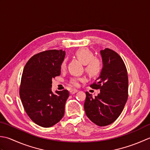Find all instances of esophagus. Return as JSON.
<instances>
[{"instance_id": "34e87169", "label": "esophagus", "mask_w": 150, "mask_h": 150, "mask_svg": "<svg viewBox=\"0 0 150 150\" xmlns=\"http://www.w3.org/2000/svg\"><path fill=\"white\" fill-rule=\"evenodd\" d=\"M78 90H76V89H71V91H70V93L71 94H74V93H77L78 92Z\"/></svg>"}]
</instances>
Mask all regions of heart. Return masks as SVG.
I'll return each instance as SVG.
<instances>
[{
	"instance_id": "obj_1",
	"label": "heart",
	"mask_w": 150,
	"mask_h": 150,
	"mask_svg": "<svg viewBox=\"0 0 150 150\" xmlns=\"http://www.w3.org/2000/svg\"><path fill=\"white\" fill-rule=\"evenodd\" d=\"M76 57L85 65V71L91 77H96L98 76L103 69L102 61L98 58L94 57V55L92 51L86 48H82L76 50L74 53ZM65 67V62L61 64V69H64ZM83 81L82 78H72L70 80V83L74 87L79 85V81Z\"/></svg>"
}]
</instances>
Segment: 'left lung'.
<instances>
[{"instance_id":"left-lung-1","label":"left lung","mask_w":150,"mask_h":150,"mask_svg":"<svg viewBox=\"0 0 150 150\" xmlns=\"http://www.w3.org/2000/svg\"><path fill=\"white\" fill-rule=\"evenodd\" d=\"M103 69L99 78L90 85L100 89L97 96L86 92L84 109L87 117L99 126L114 122L120 115L128 98V76L121 57L112 50L100 51Z\"/></svg>"}]
</instances>
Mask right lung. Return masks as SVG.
<instances>
[{
	"label": "right lung",
	"mask_w": 150,
	"mask_h": 150,
	"mask_svg": "<svg viewBox=\"0 0 150 150\" xmlns=\"http://www.w3.org/2000/svg\"><path fill=\"white\" fill-rule=\"evenodd\" d=\"M65 56L62 50H45L33 56L24 66L20 98L28 117L41 127L53 126L65 112L69 91H56L54 94L51 90L52 79L60 75Z\"/></svg>",
	"instance_id": "right-lung-1"
}]
</instances>
